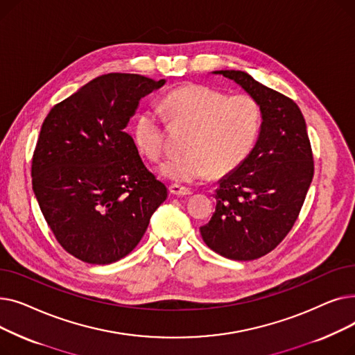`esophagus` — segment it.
<instances>
[{
  "instance_id": "esophagus-1",
  "label": "esophagus",
  "mask_w": 355,
  "mask_h": 355,
  "mask_svg": "<svg viewBox=\"0 0 355 355\" xmlns=\"http://www.w3.org/2000/svg\"><path fill=\"white\" fill-rule=\"evenodd\" d=\"M170 193L174 194V196H178V197H185V196H190L191 194V190L190 189H185V187H181V185L173 184V185H170Z\"/></svg>"
}]
</instances>
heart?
Wrapping results in <instances>:
<instances>
[{
	"instance_id": "obj_1",
	"label": "heart",
	"mask_w": 355,
	"mask_h": 355,
	"mask_svg": "<svg viewBox=\"0 0 355 355\" xmlns=\"http://www.w3.org/2000/svg\"><path fill=\"white\" fill-rule=\"evenodd\" d=\"M168 122L189 129L185 153L162 164L161 173L175 182L221 178L243 165L259 139L262 107L250 93L227 95L204 85H184L162 99ZM132 138L151 161L165 154L166 122L155 107L141 109L132 123Z\"/></svg>"
}]
</instances>
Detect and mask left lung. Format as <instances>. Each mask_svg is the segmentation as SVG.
Returning a JSON list of instances; mask_svg holds the SVG:
<instances>
[{"label":"left lung","mask_w":355,"mask_h":355,"mask_svg":"<svg viewBox=\"0 0 355 355\" xmlns=\"http://www.w3.org/2000/svg\"><path fill=\"white\" fill-rule=\"evenodd\" d=\"M257 99L262 128L253 153L220 181L216 211L201 237L211 250L233 260L272 252L293 227L313 177L306 123L297 105L241 70L214 71Z\"/></svg>","instance_id":"1"}]
</instances>
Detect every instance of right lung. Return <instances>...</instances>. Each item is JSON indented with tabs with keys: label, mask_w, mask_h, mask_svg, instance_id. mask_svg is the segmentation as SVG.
<instances>
[{
	"label": "right lung",
	"mask_w": 355,
	"mask_h": 355,
	"mask_svg": "<svg viewBox=\"0 0 355 355\" xmlns=\"http://www.w3.org/2000/svg\"><path fill=\"white\" fill-rule=\"evenodd\" d=\"M165 83L107 73L46 116L33 154V190L50 230L71 256L109 265L132 252L166 187L125 128L141 98Z\"/></svg>",
	"instance_id": "obj_1"
}]
</instances>
